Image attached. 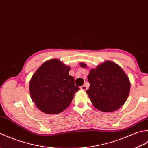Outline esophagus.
I'll use <instances>...</instances> for the list:
<instances>
[{
	"label": "esophagus",
	"mask_w": 148,
	"mask_h": 148,
	"mask_svg": "<svg viewBox=\"0 0 148 148\" xmlns=\"http://www.w3.org/2000/svg\"><path fill=\"white\" fill-rule=\"evenodd\" d=\"M80 89L83 90V91H86V90L87 89V87L86 85H84V86L80 87Z\"/></svg>",
	"instance_id": "obj_1"
}]
</instances>
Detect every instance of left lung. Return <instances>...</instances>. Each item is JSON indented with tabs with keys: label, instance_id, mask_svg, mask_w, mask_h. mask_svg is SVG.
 <instances>
[{
	"label": "left lung",
	"instance_id": "obj_1",
	"mask_svg": "<svg viewBox=\"0 0 148 148\" xmlns=\"http://www.w3.org/2000/svg\"><path fill=\"white\" fill-rule=\"evenodd\" d=\"M80 66L86 68L84 63ZM88 94L92 105L104 112H113L124 105L130 90V82L123 69L116 63L105 61L87 76Z\"/></svg>",
	"mask_w": 148,
	"mask_h": 148
}]
</instances>
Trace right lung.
Segmentation results:
<instances>
[{
  "instance_id": "add662e5",
  "label": "right lung",
  "mask_w": 148,
  "mask_h": 148,
  "mask_svg": "<svg viewBox=\"0 0 148 148\" xmlns=\"http://www.w3.org/2000/svg\"><path fill=\"white\" fill-rule=\"evenodd\" d=\"M70 68L58 59L44 62L29 82L32 101L44 113L56 114L68 107L80 88L68 74Z\"/></svg>"
}]
</instances>
